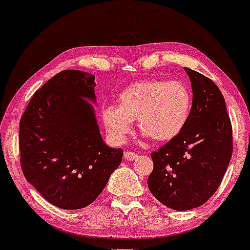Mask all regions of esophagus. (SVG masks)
I'll return each mask as SVG.
<instances>
[{
	"mask_svg": "<svg viewBox=\"0 0 250 250\" xmlns=\"http://www.w3.org/2000/svg\"><path fill=\"white\" fill-rule=\"evenodd\" d=\"M137 154L133 153V151H125V159L128 160V161H134L136 160Z\"/></svg>",
	"mask_w": 250,
	"mask_h": 250,
	"instance_id": "obj_1",
	"label": "esophagus"
}]
</instances>
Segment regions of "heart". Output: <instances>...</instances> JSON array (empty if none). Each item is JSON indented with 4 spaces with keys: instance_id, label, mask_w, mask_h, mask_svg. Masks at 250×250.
Returning a JSON list of instances; mask_svg holds the SVG:
<instances>
[{
    "instance_id": "b5f03b06",
    "label": "heart",
    "mask_w": 250,
    "mask_h": 250,
    "mask_svg": "<svg viewBox=\"0 0 250 250\" xmlns=\"http://www.w3.org/2000/svg\"><path fill=\"white\" fill-rule=\"evenodd\" d=\"M193 108V95L181 81L141 80L131 83L117 95V107L101 111L105 130L115 143H123L137 120L146 139L169 142L182 133Z\"/></svg>"
}]
</instances>
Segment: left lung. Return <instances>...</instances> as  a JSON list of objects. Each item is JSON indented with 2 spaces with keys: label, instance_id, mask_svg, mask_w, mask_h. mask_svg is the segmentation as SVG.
Listing matches in <instances>:
<instances>
[{
  "label": "left lung",
  "instance_id": "left-lung-1",
  "mask_svg": "<svg viewBox=\"0 0 250 250\" xmlns=\"http://www.w3.org/2000/svg\"><path fill=\"white\" fill-rule=\"evenodd\" d=\"M191 82L193 108L179 136L151 154L148 188L174 210H190L213 196L233 153V129L217 85L185 67Z\"/></svg>",
  "mask_w": 250,
  "mask_h": 250
}]
</instances>
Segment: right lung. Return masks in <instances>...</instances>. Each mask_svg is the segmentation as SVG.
<instances>
[{
	"mask_svg": "<svg viewBox=\"0 0 250 250\" xmlns=\"http://www.w3.org/2000/svg\"><path fill=\"white\" fill-rule=\"evenodd\" d=\"M95 76L63 70L31 97L20 121L24 177L62 209L93 203L121 165L123 150L103 141L95 115Z\"/></svg>",
	"mask_w": 250,
	"mask_h": 250,
	"instance_id": "obj_1",
	"label": "right lung"
}]
</instances>
